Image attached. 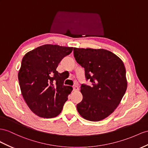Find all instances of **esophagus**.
<instances>
[{"mask_svg":"<svg viewBox=\"0 0 148 148\" xmlns=\"http://www.w3.org/2000/svg\"><path fill=\"white\" fill-rule=\"evenodd\" d=\"M79 90V88L77 85H75L73 86V90L74 91H77V90Z\"/></svg>","mask_w":148,"mask_h":148,"instance_id":"34e87169","label":"esophagus"}]
</instances>
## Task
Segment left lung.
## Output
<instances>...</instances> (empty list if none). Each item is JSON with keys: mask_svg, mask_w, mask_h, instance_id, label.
I'll return each mask as SVG.
<instances>
[{"mask_svg": "<svg viewBox=\"0 0 148 148\" xmlns=\"http://www.w3.org/2000/svg\"><path fill=\"white\" fill-rule=\"evenodd\" d=\"M77 62L84 68L86 80L92 86L82 84V100L77 109L83 118L99 121L118 106L127 89L126 69L119 57L105 49L74 48Z\"/></svg>", "mask_w": 148, "mask_h": 148, "instance_id": "left-lung-1", "label": "left lung"}]
</instances>
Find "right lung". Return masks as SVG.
Returning <instances> with one entry per match:
<instances>
[{
  "mask_svg": "<svg viewBox=\"0 0 148 148\" xmlns=\"http://www.w3.org/2000/svg\"><path fill=\"white\" fill-rule=\"evenodd\" d=\"M73 47L45 44L28 52L22 60L18 79L22 95L38 116L52 118L61 112L73 88L64 86L58 64Z\"/></svg>",
  "mask_w": 148,
  "mask_h": 148,
  "instance_id": "obj_1",
  "label": "right lung"
}]
</instances>
